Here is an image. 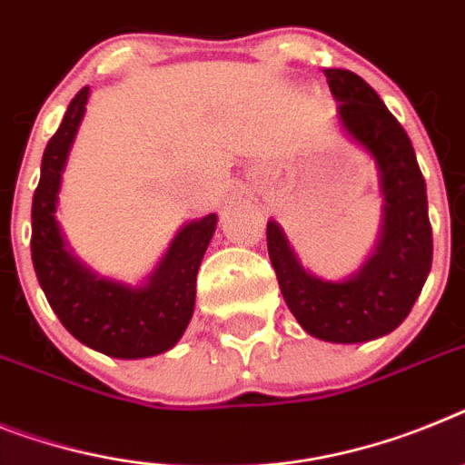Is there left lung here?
Listing matches in <instances>:
<instances>
[{
  "label": "left lung",
  "mask_w": 465,
  "mask_h": 465,
  "mask_svg": "<svg viewBox=\"0 0 465 465\" xmlns=\"http://www.w3.org/2000/svg\"><path fill=\"white\" fill-rule=\"evenodd\" d=\"M338 101V124L371 155L383 196V222L366 262L341 281L300 264L279 222H267L269 260L288 310L326 342H366L392 333L409 317L432 264L425 179L407 132L376 92L352 70L326 68Z\"/></svg>",
  "instance_id": "obj_1"
}]
</instances>
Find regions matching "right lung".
Masks as SVG:
<instances>
[{"label": "right lung", "instance_id": "1", "mask_svg": "<svg viewBox=\"0 0 465 465\" xmlns=\"http://www.w3.org/2000/svg\"><path fill=\"white\" fill-rule=\"evenodd\" d=\"M89 87L70 101L61 127L42 155L33 196V264L56 317L82 345L115 359L155 357L184 335L196 305V274L213 239L217 214L186 222L142 283L101 276L68 248L56 220L58 191L75 142Z\"/></svg>", "mask_w": 465, "mask_h": 465}]
</instances>
